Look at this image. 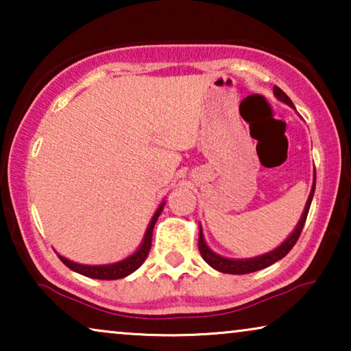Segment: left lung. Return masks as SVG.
Returning a JSON list of instances; mask_svg holds the SVG:
<instances>
[{"label": "left lung", "instance_id": "obj_1", "mask_svg": "<svg viewBox=\"0 0 351 351\" xmlns=\"http://www.w3.org/2000/svg\"><path fill=\"white\" fill-rule=\"evenodd\" d=\"M273 93H275V95H276L278 99L282 100V102L289 105V107H294L292 100L287 97V95L282 93V90L278 88V86H275V88H273ZM315 180H316V174H315ZM313 193H315V182H313V186H311L308 201H306L305 210H304V214H302L299 225H297L295 230H294V232H292L291 237L287 238L286 241L282 243L280 247H276L275 251H271V252H268V254H263V256H258V257H254V258H244V261H233V258H225V257L217 256V254L213 252L208 246H206L204 238H203V232H201V230H199L198 249H199L201 256H203L204 261L208 262L210 267L215 268V270H219V271H222V273H230V275H246V273L258 271V270H262V268L270 267L271 263H275L278 261H281L282 257H286L287 252H289L291 249L294 247V244L297 243V239H299L300 233H302V228H304V225H305L306 215H308L311 199H313Z\"/></svg>", "mask_w": 351, "mask_h": 351}]
</instances>
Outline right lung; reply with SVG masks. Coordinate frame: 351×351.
Instances as JSON below:
<instances>
[{
	"label": "right lung",
	"mask_w": 351,
	"mask_h": 351,
	"mask_svg": "<svg viewBox=\"0 0 351 351\" xmlns=\"http://www.w3.org/2000/svg\"><path fill=\"white\" fill-rule=\"evenodd\" d=\"M162 208H165V203H162L160 208H158L155 215H153L152 222L147 228L145 238H143L142 246L138 247L131 257L124 258V261L118 262V263H112V265H81V263H75V262L69 261V258L59 256L60 261L64 262L65 265L70 268V270L80 273V275L94 278V280H119V278L131 275L132 271H136L137 268L141 267L143 262H145L148 252H150L153 228H155V223H156L158 217H160Z\"/></svg>",
	"instance_id": "1"
}]
</instances>
